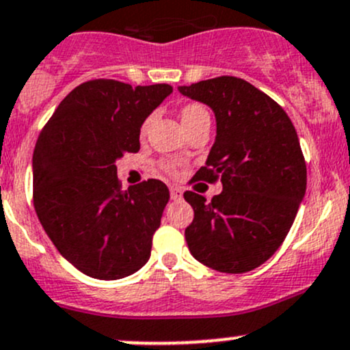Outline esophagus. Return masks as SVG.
<instances>
[{"label": "esophagus", "mask_w": 350, "mask_h": 350, "mask_svg": "<svg viewBox=\"0 0 350 350\" xmlns=\"http://www.w3.org/2000/svg\"><path fill=\"white\" fill-rule=\"evenodd\" d=\"M171 200H174V201H179V200H183V189L181 187H178V186H171Z\"/></svg>", "instance_id": "1"}]
</instances>
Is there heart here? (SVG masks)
Here are the masks:
<instances>
[{"mask_svg":"<svg viewBox=\"0 0 350 350\" xmlns=\"http://www.w3.org/2000/svg\"><path fill=\"white\" fill-rule=\"evenodd\" d=\"M204 113H208V112H206V109L203 107V105H200V104H187L181 110L183 124L191 122V120L198 119V117L204 116ZM150 124H152V117H147V119L144 120V122H142V126H141V134H146L147 129L150 127ZM165 169H171V165L167 164V165H165Z\"/></svg>","mask_w":350,"mask_h":350,"instance_id":"1","label":"heart"}]
</instances>
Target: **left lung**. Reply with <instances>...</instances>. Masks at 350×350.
<instances>
[{
  "label": "left lung",
  "instance_id": "1",
  "mask_svg": "<svg viewBox=\"0 0 350 350\" xmlns=\"http://www.w3.org/2000/svg\"><path fill=\"white\" fill-rule=\"evenodd\" d=\"M215 112L216 139L193 181H221L211 201L186 191L194 219L191 255L223 273H245L280 248L307 189V165L292 120L273 98L237 77L179 87Z\"/></svg>",
  "mask_w": 350,
  "mask_h": 350
}]
</instances>
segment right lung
<instances>
[{"instance_id":"1","label":"right lung","mask_w":350,"mask_h":350,"mask_svg":"<svg viewBox=\"0 0 350 350\" xmlns=\"http://www.w3.org/2000/svg\"><path fill=\"white\" fill-rule=\"evenodd\" d=\"M167 83L90 80L60 102L33 152V204L65 260L98 280L147 263L169 189L159 179L120 189L117 159L141 149L142 122L171 95Z\"/></svg>"}]
</instances>
